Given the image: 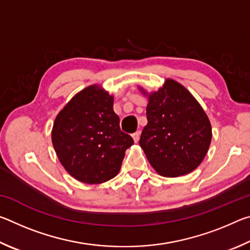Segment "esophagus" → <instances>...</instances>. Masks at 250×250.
Masks as SVG:
<instances>
[{"label": "esophagus", "mask_w": 250, "mask_h": 250, "mask_svg": "<svg viewBox=\"0 0 250 250\" xmlns=\"http://www.w3.org/2000/svg\"><path fill=\"white\" fill-rule=\"evenodd\" d=\"M140 134H141L140 131H137V132L132 133V138H133L134 142H138L139 141V139H140Z\"/></svg>", "instance_id": "1"}]
</instances>
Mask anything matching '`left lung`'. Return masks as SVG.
Masks as SVG:
<instances>
[{"mask_svg":"<svg viewBox=\"0 0 250 250\" xmlns=\"http://www.w3.org/2000/svg\"><path fill=\"white\" fill-rule=\"evenodd\" d=\"M146 119L139 143L159 174L176 177L200 166L210 145L211 128L204 110L186 88L167 79L159 91L149 96Z\"/></svg>","mask_w":250,"mask_h":250,"instance_id":"obj_1","label":"left lung"}]
</instances>
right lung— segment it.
<instances>
[{
  "label": "right lung",
  "instance_id": "right-lung-1",
  "mask_svg": "<svg viewBox=\"0 0 250 250\" xmlns=\"http://www.w3.org/2000/svg\"><path fill=\"white\" fill-rule=\"evenodd\" d=\"M113 98L97 86L78 92L58 113L52 141L59 161L83 183L99 184L115 177L133 139L122 132Z\"/></svg>",
  "mask_w": 250,
  "mask_h": 250
}]
</instances>
